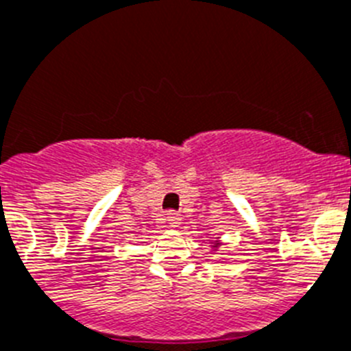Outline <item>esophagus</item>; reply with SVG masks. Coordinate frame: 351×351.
Instances as JSON below:
<instances>
[{
  "label": "esophagus",
  "instance_id": "34e87169",
  "mask_svg": "<svg viewBox=\"0 0 351 351\" xmlns=\"http://www.w3.org/2000/svg\"><path fill=\"white\" fill-rule=\"evenodd\" d=\"M167 218H169L170 226H179L182 221V216L179 213H176V210H169V213H167Z\"/></svg>",
  "mask_w": 351,
  "mask_h": 351
}]
</instances>
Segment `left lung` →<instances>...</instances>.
<instances>
[{
    "label": "left lung",
    "mask_w": 351,
    "mask_h": 351,
    "mask_svg": "<svg viewBox=\"0 0 351 351\" xmlns=\"http://www.w3.org/2000/svg\"><path fill=\"white\" fill-rule=\"evenodd\" d=\"M213 247H218V243H216V244H214V246Z\"/></svg>",
    "instance_id": "1"
}]
</instances>
